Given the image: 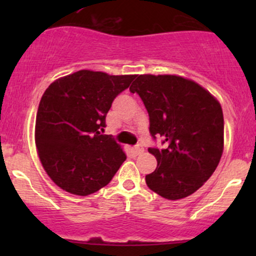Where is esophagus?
Returning a JSON list of instances; mask_svg holds the SVG:
<instances>
[{
    "instance_id": "1",
    "label": "esophagus",
    "mask_w": 256,
    "mask_h": 256,
    "mask_svg": "<svg viewBox=\"0 0 256 256\" xmlns=\"http://www.w3.org/2000/svg\"><path fill=\"white\" fill-rule=\"evenodd\" d=\"M132 150V152H134V155H140V152H143V146H140V144H137V146H134V148L131 149Z\"/></svg>"
}]
</instances>
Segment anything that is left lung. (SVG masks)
Here are the masks:
<instances>
[{"instance_id": "8db88e82", "label": "left lung", "mask_w": 256, "mask_h": 256, "mask_svg": "<svg viewBox=\"0 0 256 256\" xmlns=\"http://www.w3.org/2000/svg\"><path fill=\"white\" fill-rule=\"evenodd\" d=\"M149 114V132L165 148H149L158 167L149 189L167 200L192 195L210 179L224 149L222 106L201 85L172 74H140L130 86Z\"/></svg>"}]
</instances>
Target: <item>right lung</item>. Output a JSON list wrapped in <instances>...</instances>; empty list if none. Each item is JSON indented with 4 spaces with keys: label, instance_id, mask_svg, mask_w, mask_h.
<instances>
[{
    "label": "right lung",
    "instance_id": "1",
    "mask_svg": "<svg viewBox=\"0 0 256 256\" xmlns=\"http://www.w3.org/2000/svg\"><path fill=\"white\" fill-rule=\"evenodd\" d=\"M134 78L82 70L44 91L34 140L46 174L64 192L79 196L98 192L126 160L122 146L101 132L112 102Z\"/></svg>",
    "mask_w": 256,
    "mask_h": 256
}]
</instances>
